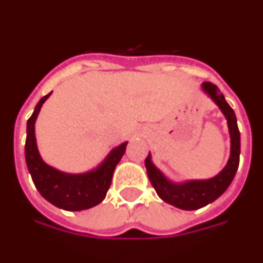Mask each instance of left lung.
<instances>
[{
	"mask_svg": "<svg viewBox=\"0 0 263 263\" xmlns=\"http://www.w3.org/2000/svg\"><path fill=\"white\" fill-rule=\"evenodd\" d=\"M201 89L218 106L227 120L229 136H231V155L224 168L217 175L210 179H191L184 182H173L155 166L150 153L145 160L148 180L155 188L158 196L166 203L184 211L203 208L221 196L231 185L240 163V130L237 126V118L233 109L229 106L224 95L215 84L205 81L201 84Z\"/></svg>",
	"mask_w": 263,
	"mask_h": 263,
	"instance_id": "1",
	"label": "left lung"
}]
</instances>
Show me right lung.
Instances as JSON below:
<instances>
[{"mask_svg": "<svg viewBox=\"0 0 263 263\" xmlns=\"http://www.w3.org/2000/svg\"><path fill=\"white\" fill-rule=\"evenodd\" d=\"M52 92L42 97L27 120L25 158L29 173L39 194L58 208L83 211L97 205L105 199L116 166L124 157L127 142L111 148L97 167L80 174H69L50 166L42 159L35 138V121L42 105Z\"/></svg>", "mask_w": 263, "mask_h": 263, "instance_id": "add662e5", "label": "right lung"}]
</instances>
